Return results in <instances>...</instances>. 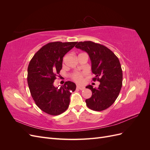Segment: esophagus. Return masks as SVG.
<instances>
[{"label": "esophagus", "instance_id": "1", "mask_svg": "<svg viewBox=\"0 0 150 150\" xmlns=\"http://www.w3.org/2000/svg\"><path fill=\"white\" fill-rule=\"evenodd\" d=\"M76 87H77V88L80 89V90H83V89H85V87H84V86H79V85H78V86H76Z\"/></svg>", "mask_w": 150, "mask_h": 150}]
</instances>
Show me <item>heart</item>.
<instances>
[{"label":"heart","instance_id":"obj_1","mask_svg":"<svg viewBox=\"0 0 150 150\" xmlns=\"http://www.w3.org/2000/svg\"><path fill=\"white\" fill-rule=\"evenodd\" d=\"M66 59V57H64V59H63V62H64ZM85 74L84 73H81V72H75L71 76L72 79H73L76 83H81L83 81V76Z\"/></svg>","mask_w":150,"mask_h":150}]
</instances>
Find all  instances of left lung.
I'll return each mask as SVG.
<instances>
[{
    "instance_id": "1",
    "label": "left lung",
    "mask_w": 150,
    "mask_h": 150,
    "mask_svg": "<svg viewBox=\"0 0 150 150\" xmlns=\"http://www.w3.org/2000/svg\"><path fill=\"white\" fill-rule=\"evenodd\" d=\"M87 52L91 61L94 81L100 83L98 88L88 85L92 96L86 99L91 110L100 111L110 107L115 103L122 87V72L118 58L110 49L92 41L79 42L75 46Z\"/></svg>"
}]
</instances>
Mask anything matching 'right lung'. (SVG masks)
<instances>
[{"label":"right lung","instance_id":"1","mask_svg":"<svg viewBox=\"0 0 150 150\" xmlns=\"http://www.w3.org/2000/svg\"><path fill=\"white\" fill-rule=\"evenodd\" d=\"M77 42H54L45 45L30 60L28 69V83L36 105L50 115L64 112L69 106L75 83L67 81L60 88L54 86L62 69L63 57Z\"/></svg>","mask_w":150,"mask_h":150}]
</instances>
